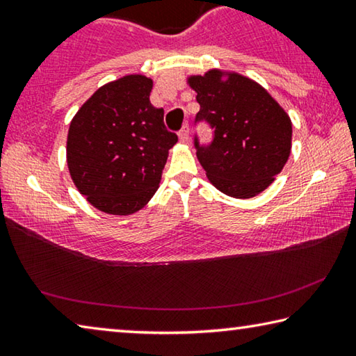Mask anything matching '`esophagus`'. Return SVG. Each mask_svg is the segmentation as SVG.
Masks as SVG:
<instances>
[{"mask_svg": "<svg viewBox=\"0 0 356 356\" xmlns=\"http://www.w3.org/2000/svg\"><path fill=\"white\" fill-rule=\"evenodd\" d=\"M179 140H180V143H184V144L190 143V127H188V125H184L182 130L179 131Z\"/></svg>", "mask_w": 356, "mask_h": 356, "instance_id": "obj_1", "label": "esophagus"}]
</instances>
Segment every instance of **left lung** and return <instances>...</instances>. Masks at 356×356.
<instances>
[{"instance_id": "left-lung-1", "label": "left lung", "mask_w": 356, "mask_h": 356, "mask_svg": "<svg viewBox=\"0 0 356 356\" xmlns=\"http://www.w3.org/2000/svg\"><path fill=\"white\" fill-rule=\"evenodd\" d=\"M200 104L197 120L215 129L210 146L196 141L197 160L216 190L250 200L267 190L287 163L292 120L257 81L232 70L188 75Z\"/></svg>"}]
</instances>
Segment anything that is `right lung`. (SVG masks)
<instances>
[{
	"label": "right lung",
	"mask_w": 356,
	"mask_h": 356,
	"mask_svg": "<svg viewBox=\"0 0 356 356\" xmlns=\"http://www.w3.org/2000/svg\"><path fill=\"white\" fill-rule=\"evenodd\" d=\"M152 78L130 74L100 86L70 120L67 168L76 190L108 215H131L159 190L177 135L149 100Z\"/></svg>",
	"instance_id": "add662e5"
}]
</instances>
